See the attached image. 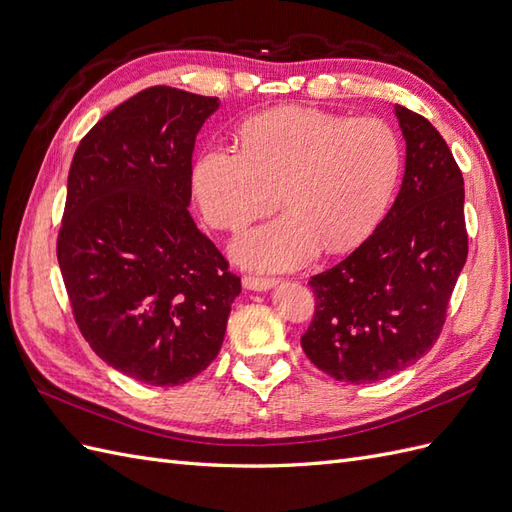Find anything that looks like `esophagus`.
Segmentation results:
<instances>
[{
	"label": "esophagus",
	"mask_w": 512,
	"mask_h": 512,
	"mask_svg": "<svg viewBox=\"0 0 512 512\" xmlns=\"http://www.w3.org/2000/svg\"><path fill=\"white\" fill-rule=\"evenodd\" d=\"M243 286H245L247 290H258V292H262V290H269V288L277 286V280H275V277L245 275V277H243Z\"/></svg>",
	"instance_id": "esophagus-1"
}]
</instances>
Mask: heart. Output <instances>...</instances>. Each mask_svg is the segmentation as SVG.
I'll return each mask as SVG.
<instances>
[{
	"instance_id": "obj_1",
	"label": "heart",
	"mask_w": 512,
	"mask_h": 512,
	"mask_svg": "<svg viewBox=\"0 0 512 512\" xmlns=\"http://www.w3.org/2000/svg\"><path fill=\"white\" fill-rule=\"evenodd\" d=\"M399 166V141L384 121L282 106L243 123L239 151L200 153L192 190L220 230H241L280 203L286 213L243 232L232 256L254 269H292L320 245H359L389 203Z\"/></svg>"
}]
</instances>
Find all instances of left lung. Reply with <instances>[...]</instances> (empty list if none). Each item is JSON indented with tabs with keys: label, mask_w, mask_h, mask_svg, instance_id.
<instances>
[{
	"label": "left lung",
	"mask_w": 512,
	"mask_h": 512,
	"mask_svg": "<svg viewBox=\"0 0 512 512\" xmlns=\"http://www.w3.org/2000/svg\"><path fill=\"white\" fill-rule=\"evenodd\" d=\"M406 170L393 207L339 265L314 275L316 314L301 346L348 384L391 378L431 350L468 258L463 177L440 132L395 106Z\"/></svg>",
	"instance_id": "1"
}]
</instances>
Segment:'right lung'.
Masks as SVG:
<instances>
[{
  "label": "right lung",
  "mask_w": 512,
  "mask_h": 512,
  "mask_svg": "<svg viewBox=\"0 0 512 512\" xmlns=\"http://www.w3.org/2000/svg\"><path fill=\"white\" fill-rule=\"evenodd\" d=\"M218 98L149 87L87 132L68 175L57 260L100 359L177 386L218 356L241 280L188 211L192 151Z\"/></svg>",
  "instance_id": "add662e5"
}]
</instances>
